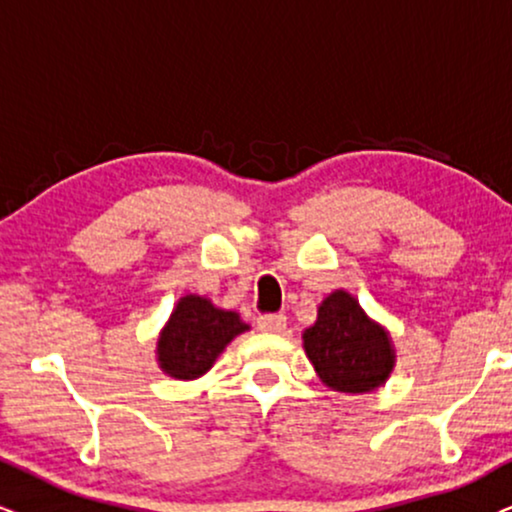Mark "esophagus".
<instances>
[{
	"label": "esophagus",
	"instance_id": "obj_1",
	"mask_svg": "<svg viewBox=\"0 0 512 512\" xmlns=\"http://www.w3.org/2000/svg\"><path fill=\"white\" fill-rule=\"evenodd\" d=\"M286 326H288V321L283 314H267V316H260V319H257V328L264 333H283L286 331Z\"/></svg>",
	"mask_w": 512,
	"mask_h": 512
}]
</instances>
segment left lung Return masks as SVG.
I'll return each mask as SVG.
<instances>
[{
	"instance_id": "1",
	"label": "left lung",
	"mask_w": 512,
	"mask_h": 512,
	"mask_svg": "<svg viewBox=\"0 0 512 512\" xmlns=\"http://www.w3.org/2000/svg\"><path fill=\"white\" fill-rule=\"evenodd\" d=\"M302 347L321 383L342 394L375 392L397 366L390 331L342 288L316 307V321L302 331Z\"/></svg>"
}]
</instances>
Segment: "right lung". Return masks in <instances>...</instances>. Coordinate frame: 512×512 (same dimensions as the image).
<instances>
[{
	"instance_id": "obj_1",
	"label": "right lung",
	"mask_w": 512,
	"mask_h": 512,
	"mask_svg": "<svg viewBox=\"0 0 512 512\" xmlns=\"http://www.w3.org/2000/svg\"><path fill=\"white\" fill-rule=\"evenodd\" d=\"M250 326L234 309L217 307L210 297L186 293L174 304L158 333L155 361L174 380H196L215 366L219 354Z\"/></svg>"
}]
</instances>
